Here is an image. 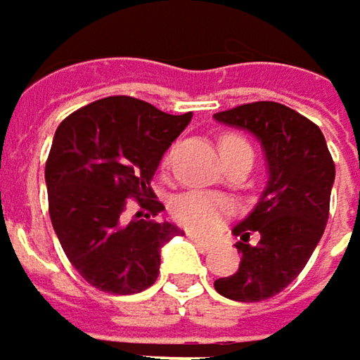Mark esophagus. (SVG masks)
I'll return each mask as SVG.
<instances>
[{
  "label": "esophagus",
  "mask_w": 360,
  "mask_h": 360,
  "mask_svg": "<svg viewBox=\"0 0 360 360\" xmlns=\"http://www.w3.org/2000/svg\"><path fill=\"white\" fill-rule=\"evenodd\" d=\"M189 240H191L195 246H200L202 250H208V248L212 246V242H210V240H204V238H200V236H193V233H189Z\"/></svg>",
  "instance_id": "34e87169"
}]
</instances>
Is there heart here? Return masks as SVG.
Masks as SVG:
<instances>
[{"instance_id":"heart-1","label":"heart","mask_w":360,"mask_h":360,"mask_svg":"<svg viewBox=\"0 0 360 360\" xmlns=\"http://www.w3.org/2000/svg\"><path fill=\"white\" fill-rule=\"evenodd\" d=\"M240 148H250V146L238 135H223L221 137L223 158H227L231 152H236ZM165 165H169V156L165 158ZM227 212H229V202L223 195L212 193V191H200V189L181 193L171 204L173 219L179 223L181 227H185L187 231L198 233V236L214 233Z\"/></svg>"}]
</instances>
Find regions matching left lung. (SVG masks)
<instances>
[{
  "label": "left lung",
  "instance_id": "left-lung-1",
  "mask_svg": "<svg viewBox=\"0 0 360 360\" xmlns=\"http://www.w3.org/2000/svg\"><path fill=\"white\" fill-rule=\"evenodd\" d=\"M219 122L254 133L264 148L269 181L250 214L233 229L240 269L214 281L238 302H260L285 290L307 266L329 217L335 165L321 129L277 102H252L217 112ZM256 233L259 242L250 244Z\"/></svg>",
  "mask_w": 360,
  "mask_h": 360
}]
</instances>
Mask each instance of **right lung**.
Returning a JSON list of instances; mask_svg holds the SVG:
<instances>
[{
	"label": "right lung",
	"mask_w": 360,
	"mask_h": 360,
	"mask_svg": "<svg viewBox=\"0 0 360 360\" xmlns=\"http://www.w3.org/2000/svg\"><path fill=\"white\" fill-rule=\"evenodd\" d=\"M191 112L167 114L152 104L110 96L66 116L45 162L49 217L60 246L94 288L108 294L148 290L160 273V248L181 229L150 219L165 210L150 181L189 124ZM148 214L127 224L126 200Z\"/></svg>",
	"instance_id": "obj_1"
}]
</instances>
